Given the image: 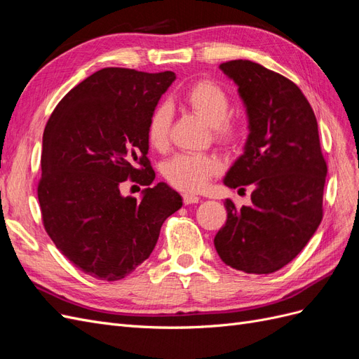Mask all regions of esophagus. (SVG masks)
Returning <instances> with one entry per match:
<instances>
[{
    "mask_svg": "<svg viewBox=\"0 0 359 359\" xmlns=\"http://www.w3.org/2000/svg\"><path fill=\"white\" fill-rule=\"evenodd\" d=\"M182 202L184 205H190V203H198L199 198L194 196V194H189V193H184L182 194Z\"/></svg>",
    "mask_w": 359,
    "mask_h": 359,
    "instance_id": "obj_1",
    "label": "esophagus"
}]
</instances>
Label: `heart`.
<instances>
[{"instance_id":"heart-1","label":"heart","mask_w":359,"mask_h":359,"mask_svg":"<svg viewBox=\"0 0 359 359\" xmlns=\"http://www.w3.org/2000/svg\"><path fill=\"white\" fill-rule=\"evenodd\" d=\"M184 103L211 127L212 140L223 148L240 147L247 136L245 123L227 116L231 109V97L223 86L211 81L193 83L184 94ZM172 114L168 104H158L149 116L147 137L156 149L166 148L169 142ZM220 165L212 156L177 154L163 166V175L172 187L181 191H201L208 181L217 175Z\"/></svg>"}]
</instances>
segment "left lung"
I'll use <instances>...</instances> for the list:
<instances>
[{"instance_id":"8db88e82","label":"left lung","mask_w":359,"mask_h":359,"mask_svg":"<svg viewBox=\"0 0 359 359\" xmlns=\"http://www.w3.org/2000/svg\"><path fill=\"white\" fill-rule=\"evenodd\" d=\"M220 69L238 85L250 128L244 154L224 184L253 191L250 206L224 201L227 220L214 245L226 265L271 274L297 257L322 222L327 161L318 121L306 95L283 74L248 60Z\"/></svg>"}]
</instances>
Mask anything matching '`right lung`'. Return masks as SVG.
<instances>
[{
	"mask_svg": "<svg viewBox=\"0 0 359 359\" xmlns=\"http://www.w3.org/2000/svg\"><path fill=\"white\" fill-rule=\"evenodd\" d=\"M173 72L106 67L70 90L43 133L37 196L45 231L70 262L94 278L116 281L153 252L161 224L182 205L168 184L124 198L130 180L156 173L147 127Z\"/></svg>",
	"mask_w": 359,
	"mask_h": 359,
	"instance_id": "right-lung-1",
	"label": "right lung"
}]
</instances>
